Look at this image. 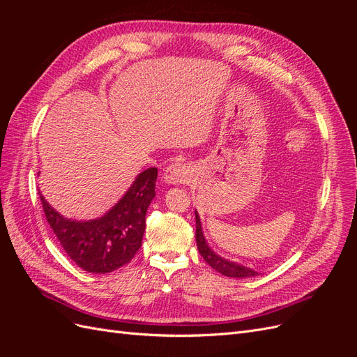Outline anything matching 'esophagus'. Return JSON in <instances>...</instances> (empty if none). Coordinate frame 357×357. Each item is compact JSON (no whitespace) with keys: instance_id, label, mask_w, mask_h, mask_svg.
Wrapping results in <instances>:
<instances>
[{"instance_id":"esophagus-1","label":"esophagus","mask_w":357,"mask_h":357,"mask_svg":"<svg viewBox=\"0 0 357 357\" xmlns=\"http://www.w3.org/2000/svg\"><path fill=\"white\" fill-rule=\"evenodd\" d=\"M190 167L186 164H180V162H176V164H171L167 169L164 178L167 183H171V185H185V183H189L192 174H190Z\"/></svg>"}]
</instances>
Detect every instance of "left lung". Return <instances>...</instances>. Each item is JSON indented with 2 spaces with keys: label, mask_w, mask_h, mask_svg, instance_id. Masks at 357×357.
I'll return each instance as SVG.
<instances>
[{
  "label": "left lung",
  "mask_w": 357,
  "mask_h": 357,
  "mask_svg": "<svg viewBox=\"0 0 357 357\" xmlns=\"http://www.w3.org/2000/svg\"><path fill=\"white\" fill-rule=\"evenodd\" d=\"M195 220H197V245H198V250H199L201 256L204 257V261L207 262L213 269H215V271L220 273L222 275L234 277V278H244V277L257 275V273L253 271L252 268H247V266H243V265L235 264V262H229V261H226V259L220 257L219 255H215L208 247V244L205 243L198 213L195 215Z\"/></svg>",
  "instance_id": "obj_1"
}]
</instances>
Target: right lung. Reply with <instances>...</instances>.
<instances>
[{"label":"right lung","mask_w":357,"mask_h":357,"mask_svg":"<svg viewBox=\"0 0 357 357\" xmlns=\"http://www.w3.org/2000/svg\"><path fill=\"white\" fill-rule=\"evenodd\" d=\"M156 178L158 169L147 168L109 213L89 222L62 218L40 195L50 228L71 261L95 274L112 273L131 262L142 247Z\"/></svg>","instance_id":"obj_1"}]
</instances>
